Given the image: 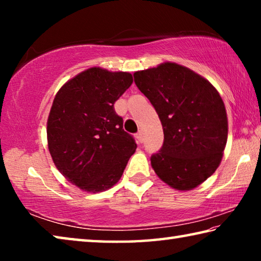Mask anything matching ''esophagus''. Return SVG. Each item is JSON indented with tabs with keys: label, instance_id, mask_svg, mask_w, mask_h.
Returning a JSON list of instances; mask_svg holds the SVG:
<instances>
[{
	"label": "esophagus",
	"instance_id": "34e87169",
	"mask_svg": "<svg viewBox=\"0 0 261 261\" xmlns=\"http://www.w3.org/2000/svg\"><path fill=\"white\" fill-rule=\"evenodd\" d=\"M136 138L138 139L139 143H143V140H144V138H143V131L139 130L138 132H137V134H136Z\"/></svg>",
	"mask_w": 261,
	"mask_h": 261
}]
</instances>
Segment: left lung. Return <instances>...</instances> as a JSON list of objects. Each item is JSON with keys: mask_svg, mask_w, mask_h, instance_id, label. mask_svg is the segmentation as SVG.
Wrapping results in <instances>:
<instances>
[{"mask_svg": "<svg viewBox=\"0 0 261 261\" xmlns=\"http://www.w3.org/2000/svg\"><path fill=\"white\" fill-rule=\"evenodd\" d=\"M134 77L163 127L162 147L151 156L154 171L176 190L194 189L214 174L227 144V113L219 92L192 70L170 62Z\"/></svg>", "mask_w": 261, "mask_h": 261, "instance_id": "1", "label": "left lung"}]
</instances>
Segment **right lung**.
I'll return each mask as SVG.
<instances>
[{
    "label": "right lung",
    "mask_w": 261,
    "mask_h": 261,
    "mask_svg": "<svg viewBox=\"0 0 261 261\" xmlns=\"http://www.w3.org/2000/svg\"><path fill=\"white\" fill-rule=\"evenodd\" d=\"M132 82L129 72L91 68L65 83L53 101L49 153L60 173L84 191L112 188L136 151L135 138L114 109Z\"/></svg>",
    "instance_id": "1"
}]
</instances>
